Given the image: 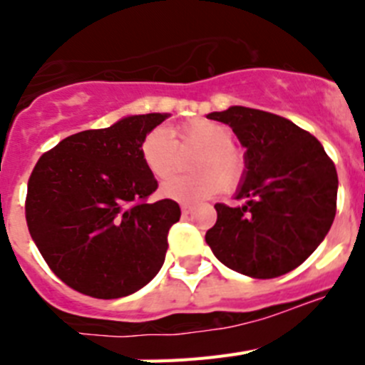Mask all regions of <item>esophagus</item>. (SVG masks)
<instances>
[{
  "instance_id": "obj_1",
  "label": "esophagus",
  "mask_w": 365,
  "mask_h": 365,
  "mask_svg": "<svg viewBox=\"0 0 365 365\" xmlns=\"http://www.w3.org/2000/svg\"><path fill=\"white\" fill-rule=\"evenodd\" d=\"M192 210H193L192 205H180V212H182V214H185V215L192 214Z\"/></svg>"
}]
</instances>
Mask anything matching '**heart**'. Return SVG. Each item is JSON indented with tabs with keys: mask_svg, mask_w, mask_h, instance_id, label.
Returning a JSON list of instances; mask_svg holds the SVG:
<instances>
[{
	"mask_svg": "<svg viewBox=\"0 0 365 365\" xmlns=\"http://www.w3.org/2000/svg\"><path fill=\"white\" fill-rule=\"evenodd\" d=\"M227 124L192 118L170 131L151 130L138 146L144 168L155 179H166L179 166V150L197 148L192 159V175H175L160 186V195L175 201H199L217 192L234 190L243 180L247 160L232 143Z\"/></svg>",
	"mask_w": 365,
	"mask_h": 365,
	"instance_id": "obj_1",
	"label": "heart"
}]
</instances>
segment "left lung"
<instances>
[{"instance_id":"obj_1","label":"left lung","mask_w":365,"mask_h":365,"mask_svg":"<svg viewBox=\"0 0 365 365\" xmlns=\"http://www.w3.org/2000/svg\"><path fill=\"white\" fill-rule=\"evenodd\" d=\"M232 128L247 148L243 185L235 199L217 202L206 243L228 269L257 279L278 278L307 259L336 214L338 175L324 146L287 118L232 106L208 115Z\"/></svg>"}]
</instances>
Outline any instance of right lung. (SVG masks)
Listing matches in <instances>:
<instances>
[{"label": "right lung", "instance_id": "add662e5", "mask_svg": "<svg viewBox=\"0 0 365 365\" xmlns=\"http://www.w3.org/2000/svg\"><path fill=\"white\" fill-rule=\"evenodd\" d=\"M166 118V113L135 115L74 133L45 151L32 170L29 232L49 269L74 291L122 298L163 267L180 208L172 199L148 201L159 185L138 146Z\"/></svg>", "mask_w": 365, "mask_h": 365}]
</instances>
